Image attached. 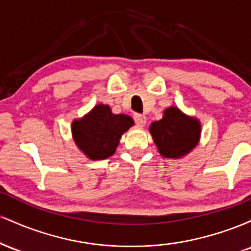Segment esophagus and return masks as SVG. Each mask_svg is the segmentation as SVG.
Masks as SVG:
<instances>
[{"instance_id": "esophagus-1", "label": "esophagus", "mask_w": 251, "mask_h": 251, "mask_svg": "<svg viewBox=\"0 0 251 251\" xmlns=\"http://www.w3.org/2000/svg\"><path fill=\"white\" fill-rule=\"evenodd\" d=\"M134 122L139 127H144L146 124V117L142 116V114H134Z\"/></svg>"}]
</instances>
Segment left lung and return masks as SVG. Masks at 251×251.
Segmentation results:
<instances>
[{"mask_svg": "<svg viewBox=\"0 0 251 251\" xmlns=\"http://www.w3.org/2000/svg\"><path fill=\"white\" fill-rule=\"evenodd\" d=\"M149 131L160 155L170 159H179L198 145L201 125L200 119L171 106L164 109L162 119L152 123Z\"/></svg>", "mask_w": 251, "mask_h": 251, "instance_id": "left-lung-1", "label": "left lung"}]
</instances>
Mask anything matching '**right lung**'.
Segmentation results:
<instances>
[{"label":"right lung","instance_id":"right-lung-1","mask_svg":"<svg viewBox=\"0 0 251 251\" xmlns=\"http://www.w3.org/2000/svg\"><path fill=\"white\" fill-rule=\"evenodd\" d=\"M134 125L127 114H114L108 105L98 103L72 123V137L88 159L101 160L114 154L122 135Z\"/></svg>","mask_w":251,"mask_h":251}]
</instances>
